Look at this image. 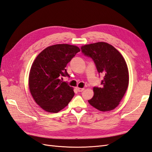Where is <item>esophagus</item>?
Returning a JSON list of instances; mask_svg holds the SVG:
<instances>
[{
  "instance_id": "obj_1",
  "label": "esophagus",
  "mask_w": 152,
  "mask_h": 152,
  "mask_svg": "<svg viewBox=\"0 0 152 152\" xmlns=\"http://www.w3.org/2000/svg\"><path fill=\"white\" fill-rule=\"evenodd\" d=\"M76 90L78 91V92H82V91H83L84 90L83 88H80V87H76Z\"/></svg>"
}]
</instances>
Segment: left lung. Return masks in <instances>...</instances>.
Masks as SVG:
<instances>
[{
	"label": "left lung",
	"mask_w": 152,
	"mask_h": 152,
	"mask_svg": "<svg viewBox=\"0 0 152 152\" xmlns=\"http://www.w3.org/2000/svg\"><path fill=\"white\" fill-rule=\"evenodd\" d=\"M82 52L93 59L98 73L104 76L102 87H94V96L88 100L100 111L113 110L118 106L128 87V65L122 55L105 42L85 45Z\"/></svg>",
	"instance_id": "obj_1"
}]
</instances>
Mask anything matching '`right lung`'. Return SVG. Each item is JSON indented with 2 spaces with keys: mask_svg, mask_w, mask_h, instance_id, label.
I'll return each instance as SVG.
<instances>
[{
  "mask_svg": "<svg viewBox=\"0 0 152 152\" xmlns=\"http://www.w3.org/2000/svg\"><path fill=\"white\" fill-rule=\"evenodd\" d=\"M80 51L75 45L57 44L47 47L35 59L30 70L28 86L34 100L43 110L58 113L72 100L74 89L62 82L61 77H69L66 66Z\"/></svg>",
  "mask_w": 152,
  "mask_h": 152,
  "instance_id": "obj_1",
  "label": "right lung"
}]
</instances>
